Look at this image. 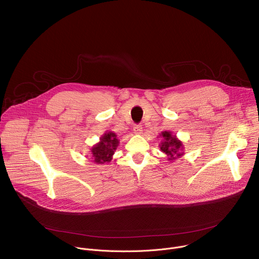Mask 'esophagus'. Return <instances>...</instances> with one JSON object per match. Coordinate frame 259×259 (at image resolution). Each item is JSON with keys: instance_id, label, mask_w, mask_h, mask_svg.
I'll return each instance as SVG.
<instances>
[{"instance_id": "esophagus-1", "label": "esophagus", "mask_w": 259, "mask_h": 259, "mask_svg": "<svg viewBox=\"0 0 259 259\" xmlns=\"http://www.w3.org/2000/svg\"><path fill=\"white\" fill-rule=\"evenodd\" d=\"M143 128H142V126L141 125H135L134 127H133V131H134V133L135 134H138V135H140V134H142V130Z\"/></svg>"}]
</instances>
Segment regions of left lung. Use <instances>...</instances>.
Here are the masks:
<instances>
[{"mask_svg": "<svg viewBox=\"0 0 259 259\" xmlns=\"http://www.w3.org/2000/svg\"><path fill=\"white\" fill-rule=\"evenodd\" d=\"M160 136L163 138L162 143L160 144V149L168 156L169 160L173 161L183 155L181 152L183 149L182 142L178 140L175 135H172V133L169 131H164L160 134Z\"/></svg>", "mask_w": 259, "mask_h": 259, "instance_id": "left-lung-1", "label": "left lung"}]
</instances>
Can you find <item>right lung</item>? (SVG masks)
Listing matches in <instances>:
<instances>
[{
  "label": "right lung",
  "instance_id": "1",
  "mask_svg": "<svg viewBox=\"0 0 259 259\" xmlns=\"http://www.w3.org/2000/svg\"><path fill=\"white\" fill-rule=\"evenodd\" d=\"M119 145L116 133L106 132L100 137V141L91 149L92 159L96 164H104L112 161L113 155Z\"/></svg>",
  "mask_w": 259,
  "mask_h": 259
}]
</instances>
